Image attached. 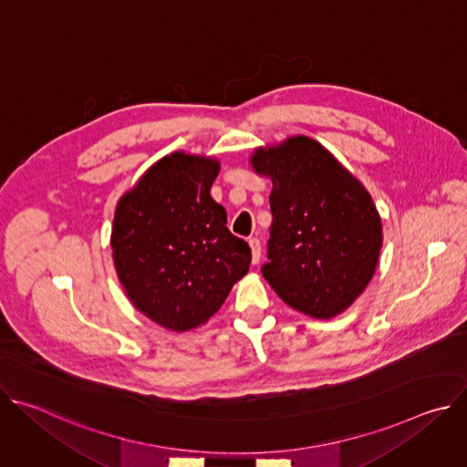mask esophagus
Returning <instances> with one entry per match:
<instances>
[{
  "label": "esophagus",
  "mask_w": 467,
  "mask_h": 467,
  "mask_svg": "<svg viewBox=\"0 0 467 467\" xmlns=\"http://www.w3.org/2000/svg\"><path fill=\"white\" fill-rule=\"evenodd\" d=\"M249 247H251V262L256 264L260 260V251H262V245L256 238H251L249 240Z\"/></svg>",
  "instance_id": "34e87169"
}]
</instances>
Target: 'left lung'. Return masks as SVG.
<instances>
[{
    "instance_id": "1",
    "label": "left lung",
    "mask_w": 467,
    "mask_h": 467,
    "mask_svg": "<svg viewBox=\"0 0 467 467\" xmlns=\"http://www.w3.org/2000/svg\"><path fill=\"white\" fill-rule=\"evenodd\" d=\"M249 164L272 181L274 223L264 279L301 314L316 319L342 314L369 285L382 247L371 193L305 135L256 148Z\"/></svg>"
}]
</instances>
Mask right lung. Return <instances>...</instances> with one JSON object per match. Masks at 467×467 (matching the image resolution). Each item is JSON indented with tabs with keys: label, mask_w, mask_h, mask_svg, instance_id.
Instances as JSON below:
<instances>
[{
	"label": "right lung",
	"mask_w": 467,
	"mask_h": 467,
	"mask_svg": "<svg viewBox=\"0 0 467 467\" xmlns=\"http://www.w3.org/2000/svg\"><path fill=\"white\" fill-rule=\"evenodd\" d=\"M220 161L173 151L116 205L110 249L129 301L157 325L186 332L211 319L251 264L211 188Z\"/></svg>",
	"instance_id": "obj_1"
}]
</instances>
